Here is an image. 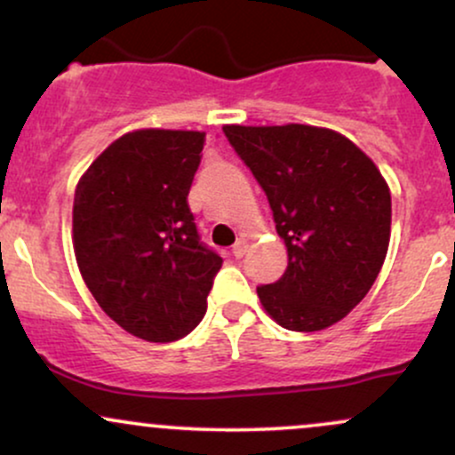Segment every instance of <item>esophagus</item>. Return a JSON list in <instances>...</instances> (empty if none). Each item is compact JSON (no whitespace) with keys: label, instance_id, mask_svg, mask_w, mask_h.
Segmentation results:
<instances>
[{"label":"esophagus","instance_id":"esophagus-1","mask_svg":"<svg viewBox=\"0 0 455 455\" xmlns=\"http://www.w3.org/2000/svg\"><path fill=\"white\" fill-rule=\"evenodd\" d=\"M245 252H248V239H239V242L233 245V257L242 259Z\"/></svg>","mask_w":455,"mask_h":455}]
</instances>
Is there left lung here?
I'll list each match as a JSON object with an SVG mask.
<instances>
[{"label":"left lung","mask_w":455,"mask_h":455,"mask_svg":"<svg viewBox=\"0 0 455 455\" xmlns=\"http://www.w3.org/2000/svg\"><path fill=\"white\" fill-rule=\"evenodd\" d=\"M267 195L289 267L259 286L260 306L291 331L342 321L377 280L391 237V192L372 158L336 130L222 128Z\"/></svg>","instance_id":"8db88e82"}]
</instances>
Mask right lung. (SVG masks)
Instances as JSON below:
<instances>
[{
	"label": "right lung",
	"mask_w": 455,
	"mask_h": 455,
	"mask_svg": "<svg viewBox=\"0 0 455 455\" xmlns=\"http://www.w3.org/2000/svg\"><path fill=\"white\" fill-rule=\"evenodd\" d=\"M205 132L140 128L115 139L78 180L72 245L98 306L148 342L201 323L222 259L198 242L188 192Z\"/></svg>",
	"instance_id": "add662e5"
}]
</instances>
